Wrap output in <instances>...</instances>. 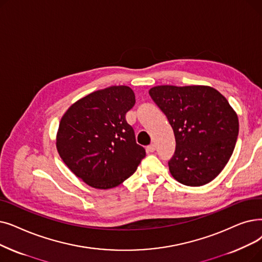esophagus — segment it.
I'll list each match as a JSON object with an SVG mask.
<instances>
[{
	"label": "esophagus",
	"mask_w": 262,
	"mask_h": 262,
	"mask_svg": "<svg viewBox=\"0 0 262 262\" xmlns=\"http://www.w3.org/2000/svg\"><path fill=\"white\" fill-rule=\"evenodd\" d=\"M155 150H156V147H155V145H154V144H150V145H147V146H146V151H147V153H153Z\"/></svg>",
	"instance_id": "obj_1"
}]
</instances>
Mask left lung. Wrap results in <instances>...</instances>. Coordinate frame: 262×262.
Instances as JSON below:
<instances>
[{
    "instance_id": "1",
    "label": "left lung",
    "mask_w": 262,
    "mask_h": 262,
    "mask_svg": "<svg viewBox=\"0 0 262 262\" xmlns=\"http://www.w3.org/2000/svg\"><path fill=\"white\" fill-rule=\"evenodd\" d=\"M149 94L173 129L170 173L187 186L214 180L228 163L238 134L237 116L228 100L206 85H158Z\"/></svg>"
}]
</instances>
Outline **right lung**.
Wrapping results in <instances>:
<instances>
[{
  "instance_id": "right-lung-1",
  "label": "right lung",
  "mask_w": 262,
  "mask_h": 262,
  "mask_svg": "<svg viewBox=\"0 0 262 262\" xmlns=\"http://www.w3.org/2000/svg\"><path fill=\"white\" fill-rule=\"evenodd\" d=\"M135 103L130 88L112 85L79 99L61 119L56 149L65 165L88 185L116 187L145 157L125 119Z\"/></svg>"
}]
</instances>
